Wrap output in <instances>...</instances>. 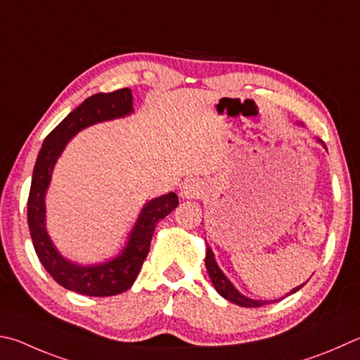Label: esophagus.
<instances>
[{"instance_id":"1","label":"esophagus","mask_w":360,"mask_h":360,"mask_svg":"<svg viewBox=\"0 0 360 360\" xmlns=\"http://www.w3.org/2000/svg\"><path fill=\"white\" fill-rule=\"evenodd\" d=\"M205 193V188H202L200 181H188L181 188V197L182 198H200L201 195Z\"/></svg>"}]
</instances>
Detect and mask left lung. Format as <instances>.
Returning a JSON list of instances; mask_svg holds the SVG:
<instances>
[{"mask_svg":"<svg viewBox=\"0 0 360 360\" xmlns=\"http://www.w3.org/2000/svg\"><path fill=\"white\" fill-rule=\"evenodd\" d=\"M206 269L209 272V277H211L212 283H214V288L217 290V292L220 296H224L226 300H230V302L240 305V307H250V309H255V307H261V305H266L267 302H261V300H253V299H248L245 296H243L234 286L231 285L230 280H228L224 272L219 269L217 263H215L214 259V253L211 250V247L206 248ZM304 285L297 286V288H294L291 292H296L297 290L302 288Z\"/></svg>","mask_w":360,"mask_h":360,"instance_id":"left-lung-1","label":"left lung"}]
</instances>
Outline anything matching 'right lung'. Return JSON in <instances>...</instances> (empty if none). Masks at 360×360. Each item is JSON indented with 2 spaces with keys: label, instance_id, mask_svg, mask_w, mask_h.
Segmentation results:
<instances>
[{
  "label": "right lung",
  "instance_id": "obj_1",
  "mask_svg": "<svg viewBox=\"0 0 360 360\" xmlns=\"http://www.w3.org/2000/svg\"><path fill=\"white\" fill-rule=\"evenodd\" d=\"M132 112V91L129 88L116 89L113 93H99L88 97L80 107L70 112L47 135L39 151L28 197V225L32 245L55 282L66 290L86 294V296L105 297L127 291L134 285L141 264L148 257L149 245L158 221L178 206V195L169 192L163 197L149 201L143 207L139 221L130 233L126 250L116 259L102 266L82 267L69 263L55 250L53 244L45 231V205L44 197L51 178L58 155L78 130L91 124L113 120Z\"/></svg>",
  "mask_w": 360,
  "mask_h": 360
}]
</instances>
